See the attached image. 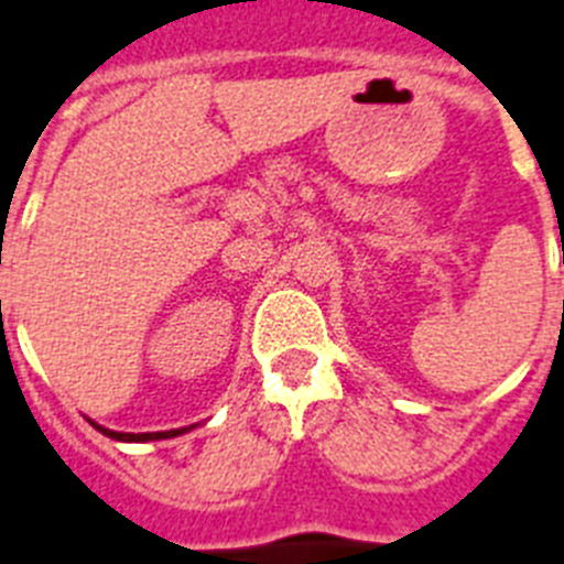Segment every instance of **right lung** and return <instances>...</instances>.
<instances>
[{
  "instance_id": "1",
  "label": "right lung",
  "mask_w": 564,
  "mask_h": 564,
  "mask_svg": "<svg viewBox=\"0 0 564 564\" xmlns=\"http://www.w3.org/2000/svg\"><path fill=\"white\" fill-rule=\"evenodd\" d=\"M97 430L104 432L106 438L126 441V444H143V441H161V438H175V435H184L189 426H184V430H170V432H115V430H106V426H97Z\"/></svg>"
}]
</instances>
